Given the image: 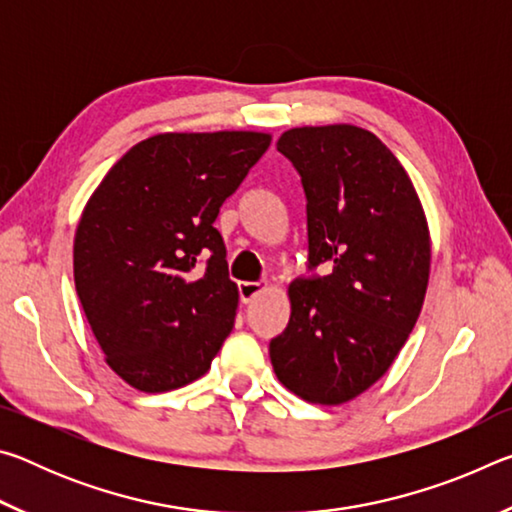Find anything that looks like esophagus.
Listing matches in <instances>:
<instances>
[{
	"instance_id": "1",
	"label": "esophagus",
	"mask_w": 512,
	"mask_h": 512,
	"mask_svg": "<svg viewBox=\"0 0 512 512\" xmlns=\"http://www.w3.org/2000/svg\"><path fill=\"white\" fill-rule=\"evenodd\" d=\"M266 287L262 282H239V298H241V302H248L253 300L255 296H259V293H262Z\"/></svg>"
}]
</instances>
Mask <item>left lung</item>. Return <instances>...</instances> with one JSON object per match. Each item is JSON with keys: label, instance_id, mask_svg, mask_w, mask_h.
I'll return each instance as SVG.
<instances>
[{"label": "left lung", "instance_id": "left-lung-1", "mask_svg": "<svg viewBox=\"0 0 512 512\" xmlns=\"http://www.w3.org/2000/svg\"><path fill=\"white\" fill-rule=\"evenodd\" d=\"M277 151L307 198L309 271L289 287L291 318L268 345L277 379L314 404L350 402L391 368L420 316L431 241L409 173L352 124L282 133Z\"/></svg>", "mask_w": 512, "mask_h": 512}]
</instances>
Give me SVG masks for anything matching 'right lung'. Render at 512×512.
Instances as JSON below:
<instances>
[{
  "instance_id": "1",
  "label": "right lung",
  "mask_w": 512,
  "mask_h": 512,
  "mask_svg": "<svg viewBox=\"0 0 512 512\" xmlns=\"http://www.w3.org/2000/svg\"><path fill=\"white\" fill-rule=\"evenodd\" d=\"M268 133H160L135 144L81 214L76 293L117 375L144 393L192 384L235 325L239 291L214 228Z\"/></svg>"
}]
</instances>
